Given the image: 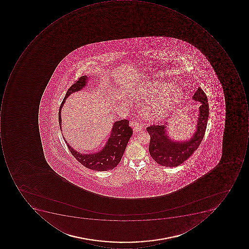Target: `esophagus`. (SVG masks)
<instances>
[{
	"mask_svg": "<svg viewBox=\"0 0 249 249\" xmlns=\"http://www.w3.org/2000/svg\"><path fill=\"white\" fill-rule=\"evenodd\" d=\"M130 125L133 128L134 132H140L143 128L142 123L138 122V121H132L130 123Z\"/></svg>",
	"mask_w": 249,
	"mask_h": 249,
	"instance_id": "esophagus-1",
	"label": "esophagus"
}]
</instances>
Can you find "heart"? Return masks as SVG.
I'll return each instance as SVG.
<instances>
[{
    "instance_id": "b5f03b06",
    "label": "heart",
    "mask_w": 249,
    "mask_h": 249,
    "mask_svg": "<svg viewBox=\"0 0 249 249\" xmlns=\"http://www.w3.org/2000/svg\"><path fill=\"white\" fill-rule=\"evenodd\" d=\"M174 89L172 84L159 82L148 84L139 89V97L150 100L144 107L145 115L148 118H163L180 103L182 94L179 90Z\"/></svg>"
}]
</instances>
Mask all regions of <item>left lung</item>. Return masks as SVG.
I'll use <instances>...</instances> for the list:
<instances>
[{"label": "left lung", "instance_id": "left-lung-1", "mask_svg": "<svg viewBox=\"0 0 249 249\" xmlns=\"http://www.w3.org/2000/svg\"><path fill=\"white\" fill-rule=\"evenodd\" d=\"M195 101L201 103L199 108L197 131L188 142H174L167 135V125H153L146 128L150 136L149 151L153 160L165 167H177L187 160L200 146L207 128L209 117L207 96L198 88L193 96Z\"/></svg>", "mask_w": 249, "mask_h": 249}]
</instances>
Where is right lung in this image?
I'll use <instances>...</instances> for the list:
<instances>
[{"mask_svg": "<svg viewBox=\"0 0 249 249\" xmlns=\"http://www.w3.org/2000/svg\"><path fill=\"white\" fill-rule=\"evenodd\" d=\"M87 81H88V77L86 75L80 77L67 90V94L59 108L58 119L60 129H61L60 111L66 102V99L71 93L78 91L85 87ZM132 135V129L129 126V121L127 120H121L114 123L108 141L106 143V146L103 148V150L99 153L81 154L73 150L66 140L65 142L67 143V147L69 148L70 153L82 165L93 171H106L112 170L120 163L128 140L130 139Z\"/></svg>", "mask_w": 249, "mask_h": 249, "instance_id": "1", "label": "right lung"}]
</instances>
